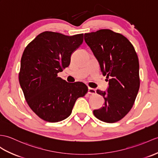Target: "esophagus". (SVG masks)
Returning <instances> with one entry per match:
<instances>
[{"label": "esophagus", "mask_w": 158, "mask_h": 158, "mask_svg": "<svg viewBox=\"0 0 158 158\" xmlns=\"http://www.w3.org/2000/svg\"><path fill=\"white\" fill-rule=\"evenodd\" d=\"M96 93V90L94 89V88H91V87H89L88 88V94H95Z\"/></svg>", "instance_id": "obj_1"}]
</instances>
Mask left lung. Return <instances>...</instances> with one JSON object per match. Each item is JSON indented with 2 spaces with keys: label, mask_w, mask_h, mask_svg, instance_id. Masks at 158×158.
<instances>
[{
  "label": "left lung",
  "mask_w": 158,
  "mask_h": 158,
  "mask_svg": "<svg viewBox=\"0 0 158 158\" xmlns=\"http://www.w3.org/2000/svg\"><path fill=\"white\" fill-rule=\"evenodd\" d=\"M84 40L109 82L107 93L96 91L105 102L102 108L94 110V114L105 123L118 122L133 107L140 86L137 54L129 40L110 29L85 34Z\"/></svg>",
  "instance_id": "left-lung-1"
}]
</instances>
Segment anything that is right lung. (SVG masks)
I'll return each instance as SVG.
<instances>
[{"instance_id":"right-lung-1","label":"right lung","mask_w":158,"mask_h":158,"mask_svg":"<svg viewBox=\"0 0 158 158\" xmlns=\"http://www.w3.org/2000/svg\"><path fill=\"white\" fill-rule=\"evenodd\" d=\"M83 41V34L68 36L47 31L25 48L19 83L27 104L41 119L49 123L64 120L71 115L76 100L87 93L83 83H68L58 77L70 64L72 53Z\"/></svg>"}]
</instances>
